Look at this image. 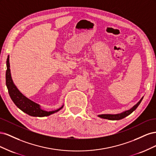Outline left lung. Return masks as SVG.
I'll list each match as a JSON object with an SVG mask.
<instances>
[{"label": "left lung", "mask_w": 156, "mask_h": 156, "mask_svg": "<svg viewBox=\"0 0 156 156\" xmlns=\"http://www.w3.org/2000/svg\"><path fill=\"white\" fill-rule=\"evenodd\" d=\"M143 99V97L140 99V100L136 103V104H135L133 107H132L129 110H126L124 111L123 112H122L120 113H119V114H116V115H111V114H105V115H98V117L101 118V119H108L110 120H121L124 118L126 117L127 116L129 115L131 112H133L137 107L139 105V104L140 103V102L142 101Z\"/></svg>", "instance_id": "1"}]
</instances>
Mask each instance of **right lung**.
Instances as JSON below:
<instances>
[{"label": "right lung", "instance_id": "right-lung-1", "mask_svg": "<svg viewBox=\"0 0 156 156\" xmlns=\"http://www.w3.org/2000/svg\"><path fill=\"white\" fill-rule=\"evenodd\" d=\"M6 67L7 69L6 72V84L9 95H10L13 102L15 103V105L23 112L32 116L43 117L54 114V113L57 112L63 108L64 105L57 108V109L51 111H48L42 109L39 104L30 100V99L27 98L25 96L23 95L15 85L11 75L9 55L8 56L6 60Z\"/></svg>", "mask_w": 156, "mask_h": 156}]
</instances>
